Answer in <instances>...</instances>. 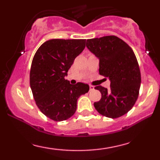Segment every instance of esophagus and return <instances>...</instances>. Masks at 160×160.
I'll return each instance as SVG.
<instances>
[{
    "label": "esophagus",
    "mask_w": 160,
    "mask_h": 160,
    "mask_svg": "<svg viewBox=\"0 0 160 160\" xmlns=\"http://www.w3.org/2000/svg\"><path fill=\"white\" fill-rule=\"evenodd\" d=\"M93 89H94V86H89V90L90 91H92V90H93Z\"/></svg>",
    "instance_id": "esophagus-1"
}]
</instances>
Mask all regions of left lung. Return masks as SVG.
<instances>
[{"mask_svg": "<svg viewBox=\"0 0 160 160\" xmlns=\"http://www.w3.org/2000/svg\"><path fill=\"white\" fill-rule=\"evenodd\" d=\"M86 47L99 59V74L111 81V88L95 89L102 98L94 107L100 114L117 118L128 113L136 102L141 86V73L135 53L126 42L116 36L86 40Z\"/></svg>", "mask_w": 160, "mask_h": 160, "instance_id": "8db88e82", "label": "left lung"}]
</instances>
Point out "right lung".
<instances>
[{
	"label": "right lung",
	"mask_w": 160,
	"mask_h": 160,
	"mask_svg": "<svg viewBox=\"0 0 160 160\" xmlns=\"http://www.w3.org/2000/svg\"><path fill=\"white\" fill-rule=\"evenodd\" d=\"M85 43V39L49 40L40 46L33 58L30 71L33 96L40 111L56 122L72 117L78 98L89 89L88 84L72 85L65 79Z\"/></svg>",
	"instance_id": "1"
}]
</instances>
